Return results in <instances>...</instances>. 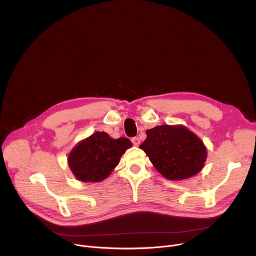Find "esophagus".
<instances>
[{
  "label": "esophagus",
  "mask_w": 256,
  "mask_h": 256,
  "mask_svg": "<svg viewBox=\"0 0 256 256\" xmlns=\"http://www.w3.org/2000/svg\"><path fill=\"white\" fill-rule=\"evenodd\" d=\"M132 142L134 144V146H138L140 144V138L134 136V138H132Z\"/></svg>",
  "instance_id": "1"
}]
</instances>
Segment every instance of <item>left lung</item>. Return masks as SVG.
Listing matches in <instances>:
<instances>
[{"mask_svg": "<svg viewBox=\"0 0 256 256\" xmlns=\"http://www.w3.org/2000/svg\"><path fill=\"white\" fill-rule=\"evenodd\" d=\"M140 148L154 167L169 180H184L204 166L206 149L202 140L184 126H158L147 130Z\"/></svg>", "mask_w": 256, "mask_h": 256, "instance_id": "1", "label": "left lung"}]
</instances>
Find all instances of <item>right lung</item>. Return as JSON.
Here are the masks:
<instances>
[{
    "instance_id": "right-lung-1",
    "label": "right lung",
    "mask_w": 256,
    "mask_h": 256,
    "mask_svg": "<svg viewBox=\"0 0 256 256\" xmlns=\"http://www.w3.org/2000/svg\"><path fill=\"white\" fill-rule=\"evenodd\" d=\"M130 147L132 142L126 138H112L104 132H96L70 151L68 167L80 181L99 182L110 175Z\"/></svg>"
}]
</instances>
